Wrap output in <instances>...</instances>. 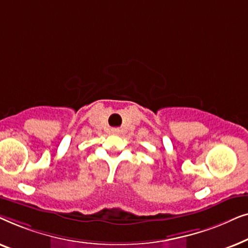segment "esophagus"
<instances>
[{
  "instance_id": "1",
  "label": "esophagus",
  "mask_w": 248,
  "mask_h": 248,
  "mask_svg": "<svg viewBox=\"0 0 248 248\" xmlns=\"http://www.w3.org/2000/svg\"><path fill=\"white\" fill-rule=\"evenodd\" d=\"M111 133H113V134H120V130H118V128H113V130H111Z\"/></svg>"
}]
</instances>
